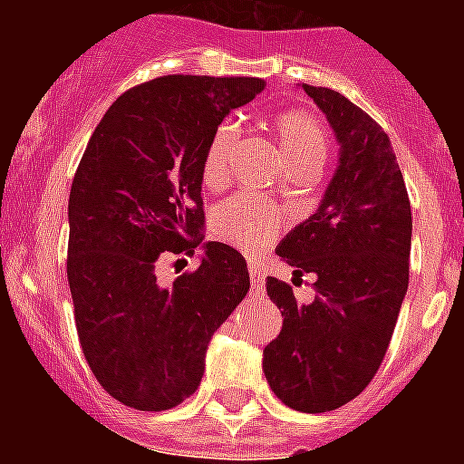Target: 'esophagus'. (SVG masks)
Here are the masks:
<instances>
[{
    "label": "esophagus",
    "mask_w": 464,
    "mask_h": 464,
    "mask_svg": "<svg viewBox=\"0 0 464 464\" xmlns=\"http://www.w3.org/2000/svg\"><path fill=\"white\" fill-rule=\"evenodd\" d=\"M248 274H251L253 288H262V281H265V272H262L260 265H248Z\"/></svg>",
    "instance_id": "obj_1"
}]
</instances>
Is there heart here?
<instances>
[{
	"instance_id": "obj_1",
	"label": "heart",
	"mask_w": 464,
	"mask_h": 464,
	"mask_svg": "<svg viewBox=\"0 0 464 464\" xmlns=\"http://www.w3.org/2000/svg\"><path fill=\"white\" fill-rule=\"evenodd\" d=\"M274 132L281 143L283 158L290 169L318 171L330 153V132L325 122L306 109H285L274 118ZM237 130L220 125L207 146L202 160L204 186L216 190L227 181V153L235 143ZM213 235L225 244L235 246L246 256L267 251L283 229V213L257 197L241 195L220 204L213 211Z\"/></svg>"
}]
</instances>
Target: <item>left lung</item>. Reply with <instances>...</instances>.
<instances>
[{
    "instance_id": "obj_1",
    "label": "left lung",
    "mask_w": 464,
    "mask_h": 464,
    "mask_svg": "<svg viewBox=\"0 0 464 464\" xmlns=\"http://www.w3.org/2000/svg\"><path fill=\"white\" fill-rule=\"evenodd\" d=\"M337 134V174L318 211L278 244L295 276L315 274V299L269 276L283 327L265 348L274 395L295 411L343 407L370 385L395 332L409 285L411 202L383 127L330 88L302 83Z\"/></svg>"
}]
</instances>
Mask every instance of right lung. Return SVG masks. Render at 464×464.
Wrapping results in <instances>:
<instances>
[{
	"mask_svg": "<svg viewBox=\"0 0 464 464\" xmlns=\"http://www.w3.org/2000/svg\"><path fill=\"white\" fill-rule=\"evenodd\" d=\"M265 85L183 73L134 85L81 158L69 192L73 321L94 379L125 407L165 411L188 400L208 339L251 288L241 253L202 244V160L223 118ZM197 245L200 267L162 289L159 257Z\"/></svg>",
	"mask_w": 464,
	"mask_h": 464,
	"instance_id": "obj_1",
	"label": "right lung"
}]
</instances>
